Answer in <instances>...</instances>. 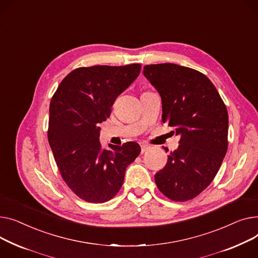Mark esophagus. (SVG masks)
<instances>
[{
  "label": "esophagus",
  "mask_w": 258,
  "mask_h": 258,
  "mask_svg": "<svg viewBox=\"0 0 258 258\" xmlns=\"http://www.w3.org/2000/svg\"><path fill=\"white\" fill-rule=\"evenodd\" d=\"M150 149V146L149 145H147V144H142L141 145V151H142V153H145L146 151H148Z\"/></svg>",
  "instance_id": "obj_1"
}]
</instances>
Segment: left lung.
Here are the masks:
<instances>
[{"label":"left lung","instance_id":"1","mask_svg":"<svg viewBox=\"0 0 258 258\" xmlns=\"http://www.w3.org/2000/svg\"><path fill=\"white\" fill-rule=\"evenodd\" d=\"M144 75L161 97L162 122L180 135L178 149L155 174L156 185L173 201L191 200L211 183L226 155V105L213 82L196 70L159 63L145 66Z\"/></svg>","mask_w":258,"mask_h":258}]
</instances>
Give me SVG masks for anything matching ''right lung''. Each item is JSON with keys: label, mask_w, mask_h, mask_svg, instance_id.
<instances>
[{"label": "right lung", "mask_w": 258, "mask_h": 258, "mask_svg": "<svg viewBox=\"0 0 258 258\" xmlns=\"http://www.w3.org/2000/svg\"><path fill=\"white\" fill-rule=\"evenodd\" d=\"M142 66H94L72 71L50 103L48 140L67 185L80 199L107 202L124 182L127 166L141 153L138 143L102 148L98 124L110 116L118 95L136 79Z\"/></svg>", "instance_id": "right-lung-1"}]
</instances>
